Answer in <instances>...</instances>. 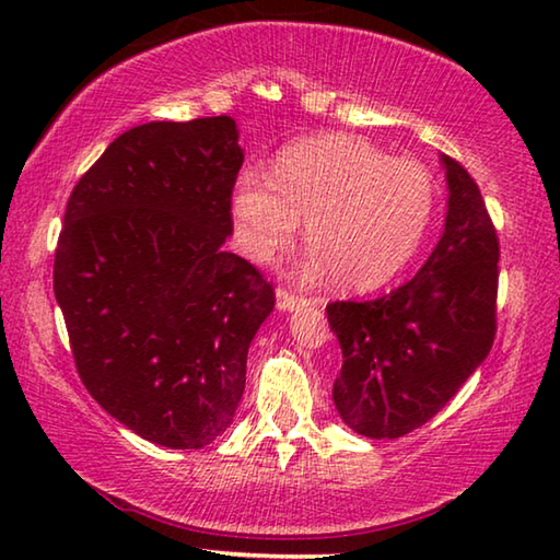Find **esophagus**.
Returning <instances> with one entry per match:
<instances>
[{
	"mask_svg": "<svg viewBox=\"0 0 560 560\" xmlns=\"http://www.w3.org/2000/svg\"><path fill=\"white\" fill-rule=\"evenodd\" d=\"M277 306L281 311H293V308H301L306 306V299L299 296V293H291L289 289H277Z\"/></svg>",
	"mask_w": 560,
	"mask_h": 560,
	"instance_id": "obj_1",
	"label": "esophagus"
}]
</instances>
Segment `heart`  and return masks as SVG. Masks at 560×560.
<instances>
[{
  "label": "heart",
  "instance_id": "heart-1",
  "mask_svg": "<svg viewBox=\"0 0 560 560\" xmlns=\"http://www.w3.org/2000/svg\"><path fill=\"white\" fill-rule=\"evenodd\" d=\"M428 170L353 136H320L289 148L273 177L244 170L234 185L236 240L254 261L273 259L306 220L314 246L303 273L330 269L336 283L373 289L393 279L432 220Z\"/></svg>",
  "mask_w": 560,
  "mask_h": 560
}]
</instances>
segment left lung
<instances>
[{"mask_svg": "<svg viewBox=\"0 0 560 560\" xmlns=\"http://www.w3.org/2000/svg\"><path fill=\"white\" fill-rule=\"evenodd\" d=\"M442 165L447 220L422 269L387 296L326 306L343 350L334 402L363 438L395 440L422 428L494 343L499 236L471 175L450 155Z\"/></svg>", "mask_w": 560, "mask_h": 560, "instance_id": "obj_1", "label": "left lung"}]
</instances>
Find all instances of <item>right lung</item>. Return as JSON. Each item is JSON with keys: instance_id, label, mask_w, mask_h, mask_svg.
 <instances>
[{"instance_id": "right-lung-1", "label": "right lung", "mask_w": 560, "mask_h": 560, "mask_svg": "<svg viewBox=\"0 0 560 560\" xmlns=\"http://www.w3.org/2000/svg\"><path fill=\"white\" fill-rule=\"evenodd\" d=\"M236 140L230 116L126 130L75 183L56 246L54 293L83 385L170 450H202L230 428L277 301L257 267L222 249Z\"/></svg>"}]
</instances>
